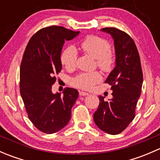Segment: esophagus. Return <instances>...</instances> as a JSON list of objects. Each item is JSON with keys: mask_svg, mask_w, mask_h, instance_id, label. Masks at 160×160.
I'll use <instances>...</instances> for the list:
<instances>
[{"mask_svg": "<svg viewBox=\"0 0 160 160\" xmlns=\"http://www.w3.org/2000/svg\"><path fill=\"white\" fill-rule=\"evenodd\" d=\"M80 93V96H88V95H89V93L84 91H80V93Z\"/></svg>", "mask_w": 160, "mask_h": 160, "instance_id": "1", "label": "esophagus"}]
</instances>
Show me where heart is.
Instances as JSON below:
<instances>
[{"label":"heart","instance_id":"b5f03b06","mask_svg":"<svg viewBox=\"0 0 160 160\" xmlns=\"http://www.w3.org/2000/svg\"><path fill=\"white\" fill-rule=\"evenodd\" d=\"M80 47L84 52L96 59L97 65L101 70L109 72L112 69L114 59L107 40L96 35H89L82 41ZM60 59L67 70L75 68L77 60L76 48L72 46L66 48L61 54ZM101 80V74L98 72H82L72 80V83L80 89L90 90Z\"/></svg>","mask_w":160,"mask_h":160}]
</instances>
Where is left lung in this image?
Instances as JSON below:
<instances>
[{
    "mask_svg": "<svg viewBox=\"0 0 160 160\" xmlns=\"http://www.w3.org/2000/svg\"><path fill=\"white\" fill-rule=\"evenodd\" d=\"M114 39L115 67L105 83L111 86L113 98L108 101L99 96L100 104L93 120L101 130L110 135L121 133L135 115V108L142 91V70L139 54L132 38L116 28H104Z\"/></svg>",
    "mask_w": 160,
    "mask_h": 160,
    "instance_id": "8db88e82",
    "label": "left lung"
}]
</instances>
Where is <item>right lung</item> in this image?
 Instances as JSON below:
<instances>
[{
  "label": "right lung",
  "mask_w": 160,
  "mask_h": 160,
  "mask_svg": "<svg viewBox=\"0 0 160 160\" xmlns=\"http://www.w3.org/2000/svg\"><path fill=\"white\" fill-rule=\"evenodd\" d=\"M80 32L61 26L42 28L30 38L20 67V93L28 118L41 132L52 134L63 128L71 118V109L79 93L67 88L52 93L56 74L62 70L60 56L66 41Z\"/></svg>",
  "instance_id": "obj_1"
}]
</instances>
